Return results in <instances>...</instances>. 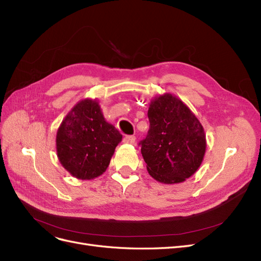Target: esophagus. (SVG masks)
<instances>
[{
	"mask_svg": "<svg viewBox=\"0 0 261 261\" xmlns=\"http://www.w3.org/2000/svg\"><path fill=\"white\" fill-rule=\"evenodd\" d=\"M136 141V137L135 136H125L124 137V143L125 144H130L134 145Z\"/></svg>",
	"mask_w": 261,
	"mask_h": 261,
	"instance_id": "1",
	"label": "esophagus"
}]
</instances>
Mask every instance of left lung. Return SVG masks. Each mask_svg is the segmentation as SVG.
Returning <instances> with one entry per match:
<instances>
[{"label": "left lung", "mask_w": 261, "mask_h": 261, "mask_svg": "<svg viewBox=\"0 0 261 261\" xmlns=\"http://www.w3.org/2000/svg\"><path fill=\"white\" fill-rule=\"evenodd\" d=\"M150 128L141 141L147 171L162 184L183 183L200 168L207 140L200 121L183 101L165 92L151 99Z\"/></svg>", "instance_id": "obj_1"}]
</instances>
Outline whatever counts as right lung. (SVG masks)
<instances>
[{
	"instance_id": "right-lung-1",
	"label": "right lung",
	"mask_w": 261,
	"mask_h": 261,
	"mask_svg": "<svg viewBox=\"0 0 261 261\" xmlns=\"http://www.w3.org/2000/svg\"><path fill=\"white\" fill-rule=\"evenodd\" d=\"M122 135L107 122L96 99L86 98L72 108L57 132L59 161L70 175L93 179L108 169Z\"/></svg>"
}]
</instances>
